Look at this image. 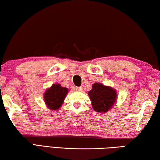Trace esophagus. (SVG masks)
Instances as JSON below:
<instances>
[{"label":"esophagus","mask_w":160,"mask_h":160,"mask_svg":"<svg viewBox=\"0 0 160 160\" xmlns=\"http://www.w3.org/2000/svg\"><path fill=\"white\" fill-rule=\"evenodd\" d=\"M76 91H78V92H82L83 88H82V87H76Z\"/></svg>","instance_id":"obj_1"}]
</instances>
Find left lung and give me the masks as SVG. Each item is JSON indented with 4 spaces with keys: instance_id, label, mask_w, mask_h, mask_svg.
<instances>
[{
    "instance_id": "left-lung-1",
    "label": "left lung",
    "mask_w": 160,
    "mask_h": 160,
    "mask_svg": "<svg viewBox=\"0 0 160 160\" xmlns=\"http://www.w3.org/2000/svg\"><path fill=\"white\" fill-rule=\"evenodd\" d=\"M92 108L97 112L105 113L113 108L117 101V92L110 87L101 83L92 84V89L88 92Z\"/></svg>"
}]
</instances>
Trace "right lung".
<instances>
[{"mask_svg":"<svg viewBox=\"0 0 160 160\" xmlns=\"http://www.w3.org/2000/svg\"><path fill=\"white\" fill-rule=\"evenodd\" d=\"M66 87H62L59 84H52L51 87L46 89L44 93V102L48 109L57 110L63 104L68 93Z\"/></svg>","mask_w":160,"mask_h":160,"instance_id":"obj_1","label":"right lung"}]
</instances>
